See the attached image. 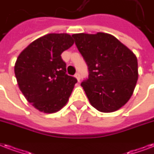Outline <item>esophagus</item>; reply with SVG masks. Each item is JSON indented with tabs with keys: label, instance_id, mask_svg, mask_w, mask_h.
Segmentation results:
<instances>
[{
	"label": "esophagus",
	"instance_id": "obj_1",
	"mask_svg": "<svg viewBox=\"0 0 154 154\" xmlns=\"http://www.w3.org/2000/svg\"><path fill=\"white\" fill-rule=\"evenodd\" d=\"M74 77H76V78H77V81L79 82L80 79H81V77H80V74H79V73H78V72H77V73H76V74L74 75Z\"/></svg>",
	"mask_w": 154,
	"mask_h": 154
}]
</instances>
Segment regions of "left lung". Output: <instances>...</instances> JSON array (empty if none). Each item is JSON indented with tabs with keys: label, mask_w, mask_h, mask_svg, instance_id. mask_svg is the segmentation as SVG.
<instances>
[{
	"label": "left lung",
	"mask_w": 154,
	"mask_h": 154,
	"mask_svg": "<svg viewBox=\"0 0 154 154\" xmlns=\"http://www.w3.org/2000/svg\"><path fill=\"white\" fill-rule=\"evenodd\" d=\"M72 36L88 65L89 77L81 85L90 104L106 113L121 108L137 85V56L115 36L106 33H81Z\"/></svg>",
	"instance_id": "1"
}]
</instances>
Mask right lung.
I'll list each match as a JSON object with an SVG mask.
<instances>
[{
    "label": "right lung",
    "mask_w": 154,
    "mask_h": 154,
    "mask_svg": "<svg viewBox=\"0 0 154 154\" xmlns=\"http://www.w3.org/2000/svg\"><path fill=\"white\" fill-rule=\"evenodd\" d=\"M73 43L68 34H48L33 41L17 57L14 72L18 87L41 112L55 113L69 101L77 80L66 74L60 55Z\"/></svg>",
    "instance_id": "obj_1"
}]
</instances>
